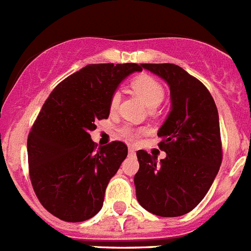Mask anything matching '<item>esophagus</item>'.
<instances>
[{
	"mask_svg": "<svg viewBox=\"0 0 251 251\" xmlns=\"http://www.w3.org/2000/svg\"><path fill=\"white\" fill-rule=\"evenodd\" d=\"M128 153H129V156H134L136 154V150L133 147H129V150H128Z\"/></svg>",
	"mask_w": 251,
	"mask_h": 251,
	"instance_id": "esophagus-1",
	"label": "esophagus"
}]
</instances>
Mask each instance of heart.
I'll list each match as a JSON object with an SVG mask.
<instances>
[{
    "mask_svg": "<svg viewBox=\"0 0 251 251\" xmlns=\"http://www.w3.org/2000/svg\"><path fill=\"white\" fill-rule=\"evenodd\" d=\"M132 89L142 100L145 101V104L150 109L157 108L165 99L163 86L150 75H138V76L134 77L132 80ZM119 101H121V94L118 92H114L110 97V109H117ZM121 133L128 139H132L137 136L136 130H133L129 127L122 128Z\"/></svg>",
    "mask_w": 251,
    "mask_h": 251,
    "instance_id": "1",
    "label": "heart"
}]
</instances>
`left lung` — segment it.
Instances as JSON below:
<instances>
[{
  "label": "left lung",
  "mask_w": 251,
  "mask_h": 251,
  "mask_svg": "<svg viewBox=\"0 0 251 251\" xmlns=\"http://www.w3.org/2000/svg\"><path fill=\"white\" fill-rule=\"evenodd\" d=\"M141 68L167 83L171 110L157 133L165 158L157 162L146 151L137 152V200L157 216H181L201 202L220 168L219 113L206 86L178 65L141 64Z\"/></svg>",
  "instance_id": "1"
}]
</instances>
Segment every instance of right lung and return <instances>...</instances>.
Listing matches in <instances>:
<instances>
[{"label":"right lung","mask_w":251,"mask_h":251,"mask_svg":"<svg viewBox=\"0 0 251 251\" xmlns=\"http://www.w3.org/2000/svg\"><path fill=\"white\" fill-rule=\"evenodd\" d=\"M142 72L137 64H92L56 85L27 139L34 191L50 214L80 223L100 211L105 188L128 154L123 142L97 148L90 132L106 119L119 84Z\"/></svg>","instance_id":"right-lung-1"}]
</instances>
